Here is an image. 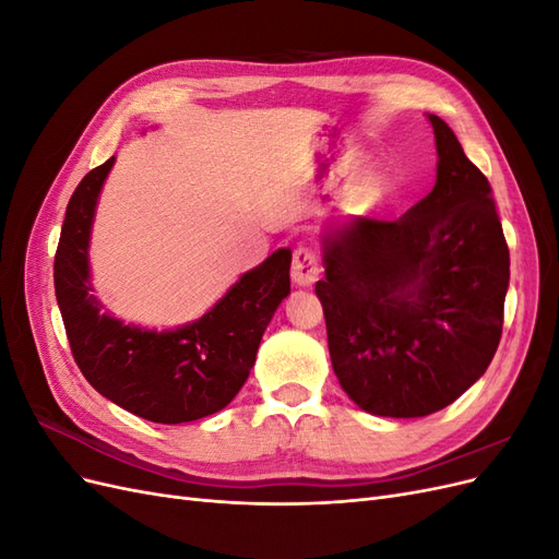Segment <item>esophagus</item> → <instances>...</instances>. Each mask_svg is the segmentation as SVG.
Here are the masks:
<instances>
[{
    "mask_svg": "<svg viewBox=\"0 0 559 559\" xmlns=\"http://www.w3.org/2000/svg\"><path fill=\"white\" fill-rule=\"evenodd\" d=\"M321 273L319 261L314 257V251L308 247H298L294 251V261H292V280L298 286H310Z\"/></svg>",
    "mask_w": 559,
    "mask_h": 559,
    "instance_id": "obj_1",
    "label": "esophagus"
}]
</instances>
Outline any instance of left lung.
Listing matches in <instances>:
<instances>
[{
	"label": "left lung",
	"instance_id": "left-lung-1",
	"mask_svg": "<svg viewBox=\"0 0 559 559\" xmlns=\"http://www.w3.org/2000/svg\"><path fill=\"white\" fill-rule=\"evenodd\" d=\"M436 186L396 222L324 235L314 292L331 364L361 411L425 417L460 399L501 341L511 261L492 186L433 114Z\"/></svg>",
	"mask_w": 559,
	"mask_h": 559
}]
</instances>
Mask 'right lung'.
Segmentation results:
<instances>
[{"mask_svg": "<svg viewBox=\"0 0 559 559\" xmlns=\"http://www.w3.org/2000/svg\"><path fill=\"white\" fill-rule=\"evenodd\" d=\"M114 160L76 186L56 251V298L74 361L99 394L148 421L181 425L214 415L242 389L265 326L292 292V249L270 253L193 324L160 333L123 324L103 312L88 267L97 195Z\"/></svg>", "mask_w": 559, "mask_h": 559, "instance_id": "1", "label": "right lung"}]
</instances>
